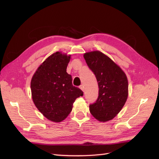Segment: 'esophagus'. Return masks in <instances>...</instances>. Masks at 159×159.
<instances>
[{
	"mask_svg": "<svg viewBox=\"0 0 159 159\" xmlns=\"http://www.w3.org/2000/svg\"><path fill=\"white\" fill-rule=\"evenodd\" d=\"M79 88L80 89H81L82 91H83V92H84V86L82 85H80L79 86Z\"/></svg>",
	"mask_w": 159,
	"mask_h": 159,
	"instance_id": "obj_1",
	"label": "esophagus"
}]
</instances>
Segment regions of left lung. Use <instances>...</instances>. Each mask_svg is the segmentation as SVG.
<instances>
[{
  "mask_svg": "<svg viewBox=\"0 0 159 159\" xmlns=\"http://www.w3.org/2000/svg\"><path fill=\"white\" fill-rule=\"evenodd\" d=\"M89 69L96 77L98 97L89 105L92 116L100 121L112 120L126 102L128 83L126 75L109 57L100 51L84 54Z\"/></svg>",
  "mask_w": 159,
  "mask_h": 159,
  "instance_id": "8db88e82",
  "label": "left lung"
}]
</instances>
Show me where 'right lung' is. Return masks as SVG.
Wrapping results in <instances>:
<instances>
[{"label":"right lung","mask_w":159,"mask_h":159,"mask_svg":"<svg viewBox=\"0 0 159 159\" xmlns=\"http://www.w3.org/2000/svg\"><path fill=\"white\" fill-rule=\"evenodd\" d=\"M70 55L57 52L48 57L36 70L31 82L33 101L47 119L60 122L72 109L74 101L83 92L72 85L66 72Z\"/></svg>","instance_id":"1"}]
</instances>
